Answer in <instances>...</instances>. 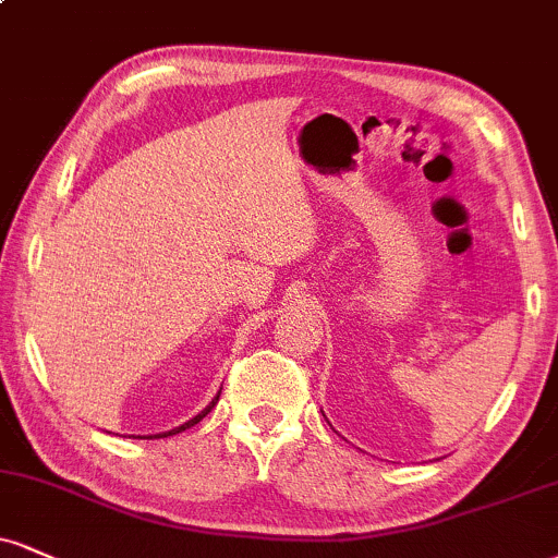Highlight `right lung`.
<instances>
[{
  "label": "right lung",
  "mask_w": 558,
  "mask_h": 558,
  "mask_svg": "<svg viewBox=\"0 0 558 558\" xmlns=\"http://www.w3.org/2000/svg\"><path fill=\"white\" fill-rule=\"evenodd\" d=\"M218 398H220V392L218 395H215V398H213V402H210V405H207L205 408V411H199L197 415H194V418H190V421H186V424H181V426H177V428H171V432H163V434H156L158 436V439H166V436H173V434H181V432H186V428H192L194 424H199V421H203L205 418V415L207 413H210L213 411V408H215V402H218ZM140 439H143V436H140ZM147 439H153V436H147Z\"/></svg>",
  "instance_id": "right-lung-1"
}]
</instances>
